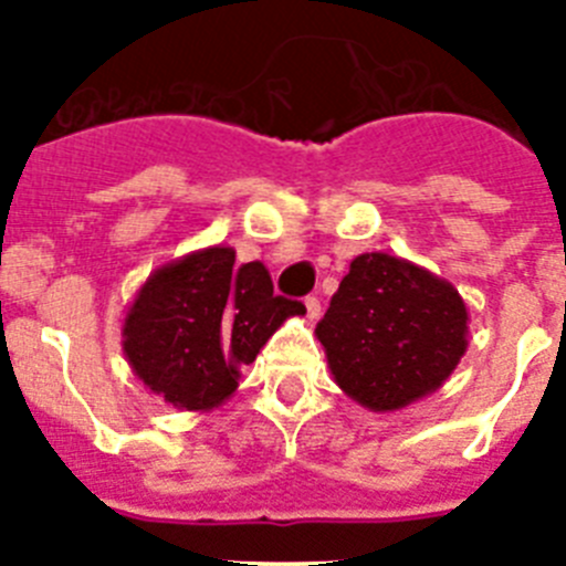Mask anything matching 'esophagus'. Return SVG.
I'll list each match as a JSON object with an SVG mask.
<instances>
[{
	"mask_svg": "<svg viewBox=\"0 0 566 566\" xmlns=\"http://www.w3.org/2000/svg\"><path fill=\"white\" fill-rule=\"evenodd\" d=\"M303 306H306V317L312 319H319V300L317 297H306L303 300Z\"/></svg>",
	"mask_w": 566,
	"mask_h": 566,
	"instance_id": "34e87169",
	"label": "esophagus"
}]
</instances>
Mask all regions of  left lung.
<instances>
[{"label": "left lung", "instance_id": "8db88e82", "mask_svg": "<svg viewBox=\"0 0 566 566\" xmlns=\"http://www.w3.org/2000/svg\"><path fill=\"white\" fill-rule=\"evenodd\" d=\"M314 334L348 397L397 411L451 377L468 348V308L448 280L371 252L352 260Z\"/></svg>", "mask_w": 566, "mask_h": 566}]
</instances>
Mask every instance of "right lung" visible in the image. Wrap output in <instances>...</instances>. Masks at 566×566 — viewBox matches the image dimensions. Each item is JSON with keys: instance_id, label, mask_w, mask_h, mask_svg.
<instances>
[{"instance_id": "obj_1", "label": "right lung", "mask_w": 566, "mask_h": 566, "mask_svg": "<svg viewBox=\"0 0 566 566\" xmlns=\"http://www.w3.org/2000/svg\"><path fill=\"white\" fill-rule=\"evenodd\" d=\"M297 300L274 294L266 266H234V249L209 247L147 277L124 317V354L135 377L184 411H212L238 388Z\"/></svg>"}]
</instances>
